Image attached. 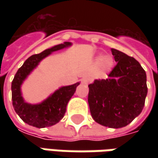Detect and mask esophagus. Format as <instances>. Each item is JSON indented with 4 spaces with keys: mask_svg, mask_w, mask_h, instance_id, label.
<instances>
[{
    "mask_svg": "<svg viewBox=\"0 0 158 158\" xmlns=\"http://www.w3.org/2000/svg\"><path fill=\"white\" fill-rule=\"evenodd\" d=\"M90 82H91V78L90 77H84L82 80V84H84V85H87Z\"/></svg>",
    "mask_w": 158,
    "mask_h": 158,
    "instance_id": "esophagus-1",
    "label": "esophagus"
}]
</instances>
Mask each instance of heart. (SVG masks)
I'll return each instance as SVG.
<instances>
[{"mask_svg":"<svg viewBox=\"0 0 158 158\" xmlns=\"http://www.w3.org/2000/svg\"><path fill=\"white\" fill-rule=\"evenodd\" d=\"M99 65L102 69H108L112 67V59L109 55H105L103 57H99Z\"/></svg>","mask_w":158,"mask_h":158,"instance_id":"heart-1","label":"heart"}]
</instances>
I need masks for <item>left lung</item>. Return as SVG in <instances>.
<instances>
[{
    "mask_svg": "<svg viewBox=\"0 0 158 158\" xmlns=\"http://www.w3.org/2000/svg\"><path fill=\"white\" fill-rule=\"evenodd\" d=\"M117 65L107 79L89 85L88 103L91 116L98 124L120 128L142 112L148 93L147 76L135 58L112 48Z\"/></svg>",
    "mask_w": 158,
    "mask_h": 158,
    "instance_id": "8db88e82",
    "label": "left lung"
}]
</instances>
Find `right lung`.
<instances>
[{"label":"right lung","instance_id":"right-lung-1","mask_svg":"<svg viewBox=\"0 0 158 158\" xmlns=\"http://www.w3.org/2000/svg\"><path fill=\"white\" fill-rule=\"evenodd\" d=\"M71 45L72 43L70 42H64L63 44L52 46L39 54L31 55L17 70L11 84L12 103L15 112L28 125L38 128H43L55 125L64 117L67 105L76 92V87L80 82L69 86H62L43 102L35 105L24 101L22 96L21 86L28 76L38 67L43 59L50 55L52 52L61 50Z\"/></svg>","mask_w":158,"mask_h":158}]
</instances>
